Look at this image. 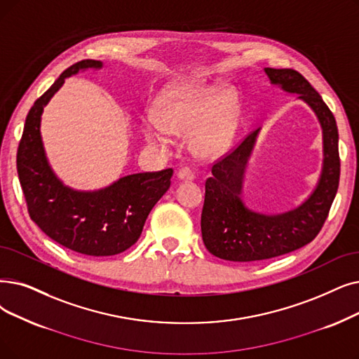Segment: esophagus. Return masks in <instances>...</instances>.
I'll use <instances>...</instances> for the list:
<instances>
[{
    "label": "esophagus",
    "mask_w": 359,
    "mask_h": 359,
    "mask_svg": "<svg viewBox=\"0 0 359 359\" xmlns=\"http://www.w3.org/2000/svg\"><path fill=\"white\" fill-rule=\"evenodd\" d=\"M177 177H179L180 180H184V182H191V180L195 179V173H194V171H192L191 168L183 167V168H180V170L177 171Z\"/></svg>",
    "instance_id": "obj_1"
}]
</instances>
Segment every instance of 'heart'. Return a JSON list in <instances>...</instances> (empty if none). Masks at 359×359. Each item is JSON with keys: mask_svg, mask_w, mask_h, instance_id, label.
<instances>
[{"mask_svg": "<svg viewBox=\"0 0 359 359\" xmlns=\"http://www.w3.org/2000/svg\"><path fill=\"white\" fill-rule=\"evenodd\" d=\"M145 128L151 144L167 145L168 135L189 133L191 149L201 158H214L229 149L239 124V100L233 88L218 90L204 82L171 83L154 102Z\"/></svg>", "mask_w": 359, "mask_h": 359, "instance_id": "heart-1", "label": "heart"}]
</instances>
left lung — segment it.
Segmentation results:
<instances>
[{
    "label": "left lung",
    "mask_w": 359,
    "mask_h": 359,
    "mask_svg": "<svg viewBox=\"0 0 359 359\" xmlns=\"http://www.w3.org/2000/svg\"><path fill=\"white\" fill-rule=\"evenodd\" d=\"M271 85L298 93L323 129V168L316 189L301 205L282 214L249 210L241 198L243 177L259 129L218 160L205 182L201 214L202 241L208 251L227 261H261L296 251L313 241L329 215L339 188L340 158L337 124L330 108L305 77L293 69H264Z\"/></svg>",
    "instance_id": "8db88e82"
}]
</instances>
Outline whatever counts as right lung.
<instances>
[{"label": "right lung", "instance_id": "obj_1", "mask_svg": "<svg viewBox=\"0 0 359 359\" xmlns=\"http://www.w3.org/2000/svg\"><path fill=\"white\" fill-rule=\"evenodd\" d=\"M101 67L98 60H82L61 73L29 110L18 149V173L30 218L57 243L90 257L116 255L135 245L173 176L171 168L136 173L92 192L74 191L55 176L41 137L43 107L66 77Z\"/></svg>", "mask_w": 359, "mask_h": 359}]
</instances>
